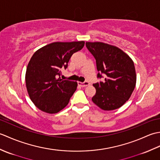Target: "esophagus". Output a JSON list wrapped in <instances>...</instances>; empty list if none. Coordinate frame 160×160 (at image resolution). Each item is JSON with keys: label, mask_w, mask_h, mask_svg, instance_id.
Segmentation results:
<instances>
[{"label": "esophagus", "mask_w": 160, "mask_h": 160, "mask_svg": "<svg viewBox=\"0 0 160 160\" xmlns=\"http://www.w3.org/2000/svg\"><path fill=\"white\" fill-rule=\"evenodd\" d=\"M78 85H80L82 87H85L88 85H89V82H78Z\"/></svg>", "instance_id": "1"}]
</instances>
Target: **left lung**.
<instances>
[{
    "label": "left lung",
    "instance_id": "1",
    "mask_svg": "<svg viewBox=\"0 0 160 160\" xmlns=\"http://www.w3.org/2000/svg\"><path fill=\"white\" fill-rule=\"evenodd\" d=\"M86 47L96 61L98 78L106 75L104 82L93 84L96 93L93 102L104 111L121 107L129 98L136 84L133 61L118 47L101 42H87Z\"/></svg>",
    "mask_w": 160,
    "mask_h": 160
}]
</instances>
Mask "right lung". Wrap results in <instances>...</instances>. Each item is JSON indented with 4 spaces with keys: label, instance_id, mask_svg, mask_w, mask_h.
<instances>
[{
    "label": "right lung",
    "instance_id": "1",
    "mask_svg": "<svg viewBox=\"0 0 160 160\" xmlns=\"http://www.w3.org/2000/svg\"><path fill=\"white\" fill-rule=\"evenodd\" d=\"M84 45V41L55 42L33 53L27 67L25 82L30 99L40 110L56 113L69 103L78 83L62 80L61 70L67 69L71 56Z\"/></svg>",
    "mask_w": 160,
    "mask_h": 160
}]
</instances>
